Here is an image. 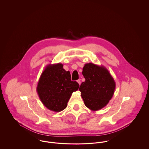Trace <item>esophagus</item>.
I'll use <instances>...</instances> for the list:
<instances>
[{
	"label": "esophagus",
	"instance_id": "obj_1",
	"mask_svg": "<svg viewBox=\"0 0 149 149\" xmlns=\"http://www.w3.org/2000/svg\"><path fill=\"white\" fill-rule=\"evenodd\" d=\"M77 82H78V84H79V85H80V84H81V81H80V79H79V80H77Z\"/></svg>",
	"mask_w": 149,
	"mask_h": 149
}]
</instances>
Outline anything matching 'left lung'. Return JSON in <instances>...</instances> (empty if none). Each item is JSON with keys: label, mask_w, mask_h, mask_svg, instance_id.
Returning a JSON list of instances; mask_svg holds the SVG:
<instances>
[{"label": "left lung", "mask_w": 149, "mask_h": 149, "mask_svg": "<svg viewBox=\"0 0 149 149\" xmlns=\"http://www.w3.org/2000/svg\"><path fill=\"white\" fill-rule=\"evenodd\" d=\"M82 74L85 81L79 88L85 106L98 111L109 103L113 95L116 83L109 71L103 66L85 64Z\"/></svg>", "instance_id": "left-lung-1"}]
</instances>
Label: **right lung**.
Returning a JSON list of instances; mask_svg holds the SVG:
<instances>
[{"label":"right lung","instance_id":"right-lung-1","mask_svg":"<svg viewBox=\"0 0 149 149\" xmlns=\"http://www.w3.org/2000/svg\"><path fill=\"white\" fill-rule=\"evenodd\" d=\"M79 85L71 80L70 71L61 63L49 64L39 79L36 91L43 104L50 111L61 112L66 108L72 93Z\"/></svg>","mask_w":149,"mask_h":149}]
</instances>
